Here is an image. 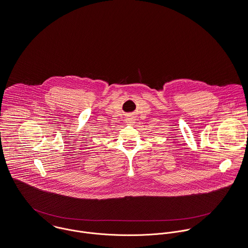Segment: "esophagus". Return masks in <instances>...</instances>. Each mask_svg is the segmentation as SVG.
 Returning a JSON list of instances; mask_svg holds the SVG:
<instances>
[{"label":"esophagus","instance_id":"1","mask_svg":"<svg viewBox=\"0 0 248 248\" xmlns=\"http://www.w3.org/2000/svg\"><path fill=\"white\" fill-rule=\"evenodd\" d=\"M126 123L128 124H134V123H135V118L134 117H132V116H128L127 118H126Z\"/></svg>","mask_w":248,"mask_h":248}]
</instances>
